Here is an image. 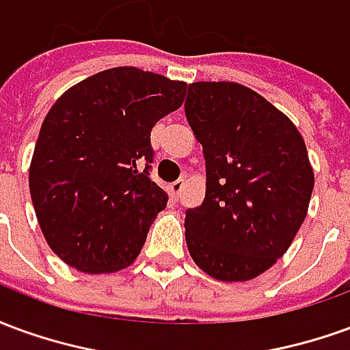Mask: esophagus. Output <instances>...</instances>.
Returning <instances> with one entry per match:
<instances>
[{"label": "esophagus", "instance_id": "obj_1", "mask_svg": "<svg viewBox=\"0 0 350 350\" xmlns=\"http://www.w3.org/2000/svg\"><path fill=\"white\" fill-rule=\"evenodd\" d=\"M183 189V180H176L174 183H170V193H172V197L180 198Z\"/></svg>", "mask_w": 350, "mask_h": 350}]
</instances>
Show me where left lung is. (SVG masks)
I'll return each mask as SVG.
<instances>
[{"mask_svg":"<svg viewBox=\"0 0 350 350\" xmlns=\"http://www.w3.org/2000/svg\"><path fill=\"white\" fill-rule=\"evenodd\" d=\"M185 118L206 159L204 202L185 212V242L200 270L247 281L271 268L308 213L313 168L294 123L236 82H195Z\"/></svg>","mask_w":350,"mask_h":350,"instance_id":"8db88e82","label":"left lung"}]
</instances>
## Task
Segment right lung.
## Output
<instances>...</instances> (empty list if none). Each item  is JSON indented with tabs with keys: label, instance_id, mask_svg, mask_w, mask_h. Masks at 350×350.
Segmentation results:
<instances>
[{
	"label": "right lung",
	"instance_id": "1",
	"mask_svg": "<svg viewBox=\"0 0 350 350\" xmlns=\"http://www.w3.org/2000/svg\"><path fill=\"white\" fill-rule=\"evenodd\" d=\"M185 82L137 67L100 71L59 97L41 125L29 193L46 242L88 273L129 266L167 193L150 180V133L182 107Z\"/></svg>",
	"mask_w": 350,
	"mask_h": 350
}]
</instances>
